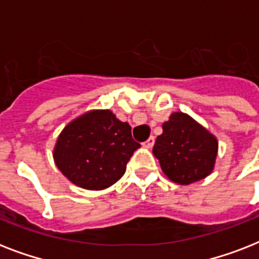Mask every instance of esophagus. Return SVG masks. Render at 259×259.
<instances>
[{"label": "esophagus", "mask_w": 259, "mask_h": 259, "mask_svg": "<svg viewBox=\"0 0 259 259\" xmlns=\"http://www.w3.org/2000/svg\"><path fill=\"white\" fill-rule=\"evenodd\" d=\"M153 145H154V137H149L145 142H144V146H145V148H152Z\"/></svg>", "instance_id": "obj_1"}]
</instances>
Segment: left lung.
<instances>
[{
    "mask_svg": "<svg viewBox=\"0 0 259 259\" xmlns=\"http://www.w3.org/2000/svg\"><path fill=\"white\" fill-rule=\"evenodd\" d=\"M153 154L169 180L180 185L192 184L213 170L218 140L185 113L170 114L156 138Z\"/></svg>",
    "mask_w": 259,
    "mask_h": 259,
    "instance_id": "obj_1",
    "label": "left lung"
}]
</instances>
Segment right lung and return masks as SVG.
I'll use <instances>...</instances> for the list:
<instances>
[{
  "instance_id": "add662e5",
  "label": "right lung",
  "mask_w": 259,
  "mask_h": 259,
  "mask_svg": "<svg viewBox=\"0 0 259 259\" xmlns=\"http://www.w3.org/2000/svg\"><path fill=\"white\" fill-rule=\"evenodd\" d=\"M127 122L110 110L79 115L59 134L54 160L59 170L80 188L101 191L117 183L140 148Z\"/></svg>"
}]
</instances>
